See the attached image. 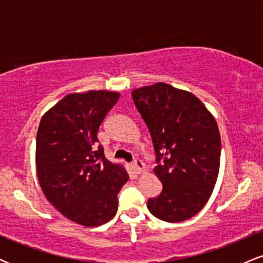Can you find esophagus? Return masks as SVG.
<instances>
[{
  "label": "esophagus",
  "mask_w": 263,
  "mask_h": 263,
  "mask_svg": "<svg viewBox=\"0 0 263 263\" xmlns=\"http://www.w3.org/2000/svg\"><path fill=\"white\" fill-rule=\"evenodd\" d=\"M132 167L137 173H141V172L144 171V163L141 159H135L134 163H132Z\"/></svg>",
  "instance_id": "obj_1"
}]
</instances>
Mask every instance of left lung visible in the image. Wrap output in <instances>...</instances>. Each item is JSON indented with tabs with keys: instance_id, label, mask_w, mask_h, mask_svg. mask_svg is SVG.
Wrapping results in <instances>:
<instances>
[{
	"instance_id": "8db88e82",
	"label": "left lung",
	"mask_w": 263,
	"mask_h": 263,
	"mask_svg": "<svg viewBox=\"0 0 263 263\" xmlns=\"http://www.w3.org/2000/svg\"><path fill=\"white\" fill-rule=\"evenodd\" d=\"M132 99L152 137L153 171L163 185L147 208L163 221L188 220L203 209L218 179V123L197 96L168 84L136 89Z\"/></svg>"
}]
</instances>
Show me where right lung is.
<instances>
[{
  "label": "right lung",
  "instance_id": "1",
  "mask_svg": "<svg viewBox=\"0 0 263 263\" xmlns=\"http://www.w3.org/2000/svg\"><path fill=\"white\" fill-rule=\"evenodd\" d=\"M119 92L69 93L42 117L35 165L45 198L65 218L99 226L116 215L117 194L128 180L120 164L105 158L98 132Z\"/></svg>",
  "mask_w": 263,
  "mask_h": 263
}]
</instances>
